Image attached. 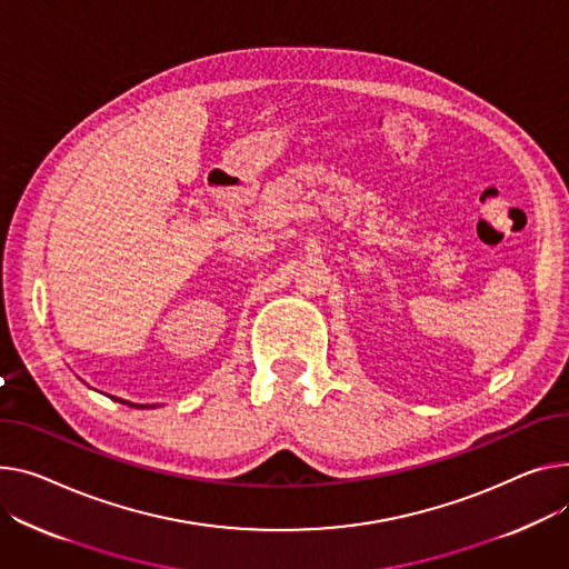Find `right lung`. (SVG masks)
Returning a JSON list of instances; mask_svg holds the SVG:
<instances>
[{
    "instance_id": "add662e5",
    "label": "right lung",
    "mask_w": 569,
    "mask_h": 569,
    "mask_svg": "<svg viewBox=\"0 0 569 569\" xmlns=\"http://www.w3.org/2000/svg\"><path fill=\"white\" fill-rule=\"evenodd\" d=\"M128 405H130V402H128ZM130 407H137V405H130ZM141 407H143V405H141Z\"/></svg>"
}]
</instances>
